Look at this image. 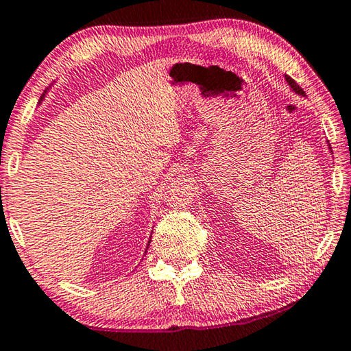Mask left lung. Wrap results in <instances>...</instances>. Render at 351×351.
I'll list each match as a JSON object with an SVG mask.
<instances>
[{
    "mask_svg": "<svg viewBox=\"0 0 351 351\" xmlns=\"http://www.w3.org/2000/svg\"><path fill=\"white\" fill-rule=\"evenodd\" d=\"M286 81H288V84L291 86V88H293V90L295 92V93H299V95H305V92L302 90V88L299 87V84L294 81L293 77H289V76H286Z\"/></svg>",
    "mask_w": 351,
    "mask_h": 351,
    "instance_id": "left-lung-1",
    "label": "left lung"
}]
</instances>
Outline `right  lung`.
I'll list each match as a JSON object with an SVG mask.
<instances>
[{
  "label": "right lung",
  "instance_id": "add662e5",
  "mask_svg": "<svg viewBox=\"0 0 351 351\" xmlns=\"http://www.w3.org/2000/svg\"><path fill=\"white\" fill-rule=\"evenodd\" d=\"M44 93H46V92H44ZM44 93H43V97H41V100H43V98H44ZM149 243H151V240H149V241H147V246H149Z\"/></svg>",
  "mask_w": 351,
  "mask_h": 351
}]
</instances>
